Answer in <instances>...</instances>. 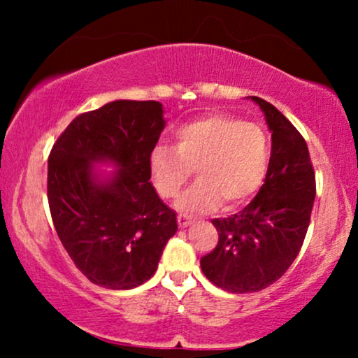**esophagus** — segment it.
Listing matches in <instances>:
<instances>
[{
    "label": "esophagus",
    "instance_id": "1",
    "mask_svg": "<svg viewBox=\"0 0 358 358\" xmlns=\"http://www.w3.org/2000/svg\"><path fill=\"white\" fill-rule=\"evenodd\" d=\"M178 223H179V228H187L189 224L192 223V217H189V215H185V213H179Z\"/></svg>",
    "mask_w": 358,
    "mask_h": 358
}]
</instances>
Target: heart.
<instances>
[{
  "mask_svg": "<svg viewBox=\"0 0 358 358\" xmlns=\"http://www.w3.org/2000/svg\"><path fill=\"white\" fill-rule=\"evenodd\" d=\"M174 140V146H155L148 164L163 199H174L195 169L199 179L178 200L184 212H208L222 200L224 207H236L251 199L266 179L271 146L256 124L227 114L203 115L180 125Z\"/></svg>",
  "mask_w": 358,
  "mask_h": 358,
  "instance_id": "1",
  "label": "heart"
}]
</instances>
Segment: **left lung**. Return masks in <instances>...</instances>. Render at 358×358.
I'll return each mask as SVG.
<instances>
[{"instance_id": "obj_1", "label": "left lung", "mask_w": 358, "mask_h": 358, "mask_svg": "<svg viewBox=\"0 0 358 358\" xmlns=\"http://www.w3.org/2000/svg\"><path fill=\"white\" fill-rule=\"evenodd\" d=\"M251 99L272 131L266 180L241 212L212 220L218 243L200 259L205 277L231 293L261 292L287 272L305 241L316 195L305 138L271 102Z\"/></svg>"}]
</instances>
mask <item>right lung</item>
I'll return each mask as SVG.
<instances>
[{
    "instance_id": "add662e5",
    "label": "right lung",
    "mask_w": 358,
    "mask_h": 358,
    "mask_svg": "<svg viewBox=\"0 0 358 358\" xmlns=\"http://www.w3.org/2000/svg\"><path fill=\"white\" fill-rule=\"evenodd\" d=\"M166 122L156 101H114L80 114L48 156L47 197L53 227L75 266L96 285L130 290L150 280L176 212L150 182V153ZM120 168L107 180L92 164Z\"/></svg>"
}]
</instances>
